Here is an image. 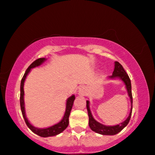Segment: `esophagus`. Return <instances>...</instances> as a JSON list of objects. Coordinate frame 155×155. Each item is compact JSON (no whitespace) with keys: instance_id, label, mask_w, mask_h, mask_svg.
Masks as SVG:
<instances>
[{"instance_id":"34e87169","label":"esophagus","mask_w":155,"mask_h":155,"mask_svg":"<svg viewBox=\"0 0 155 155\" xmlns=\"http://www.w3.org/2000/svg\"><path fill=\"white\" fill-rule=\"evenodd\" d=\"M86 88H84V87H81V88H80L79 89V94H81V95H84V94H86Z\"/></svg>"}]
</instances>
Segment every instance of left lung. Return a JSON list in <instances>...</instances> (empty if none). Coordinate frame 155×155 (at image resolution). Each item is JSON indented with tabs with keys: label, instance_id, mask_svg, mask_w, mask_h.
Wrapping results in <instances>:
<instances>
[{
	"label": "left lung",
	"instance_id": "left-lung-1",
	"mask_svg": "<svg viewBox=\"0 0 155 155\" xmlns=\"http://www.w3.org/2000/svg\"><path fill=\"white\" fill-rule=\"evenodd\" d=\"M109 79H115V78H119L122 81L124 82L125 87H126L127 94L130 98V103H131V109L130 112L129 116L127 118L123 121V123H120L119 125H114V126H108V125H103L101 123H98L96 120L94 118L93 115L91 114V112L89 108V101H86V108H87L88 110V117H89V122H88V125H89L90 128L93 131L96 132V133L101 134V135H116L118 133H120L126 125L128 124L130 120V117L132 115V110H133V96H132V91H131V81L128 75L125 72V69H123V66L120 64L118 61H115V68L114 71L113 72L112 76H108Z\"/></svg>",
	"mask_w": 155,
	"mask_h": 155
}]
</instances>
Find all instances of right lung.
Segmentation results:
<instances>
[{
	"instance_id": "right-lung-1",
	"label": "right lung",
	"mask_w": 155,
	"mask_h": 155,
	"mask_svg": "<svg viewBox=\"0 0 155 155\" xmlns=\"http://www.w3.org/2000/svg\"><path fill=\"white\" fill-rule=\"evenodd\" d=\"M46 60L45 58H40L36 59L35 61H33L31 64L29 66V67L27 69L23 77L21 80V83H20V108H21V111L22 116L24 117L26 125H28V127L32 130L33 133H35L36 135H38L40 137H51V136H54L58 135V134L61 133V132H63L64 130L68 127L69 125V117L71 113L72 106H73L74 101L75 100V96L72 95L71 96H70L69 98H68L67 100V104H66V110L64 115L63 118L61 119L60 122L57 123V124L52 125L47 128H38V127H34L33 125L30 124V123L29 122L28 118H27L26 115H25V103H24V82L25 81V79L29 74V72L30 71L31 69L35 68L36 67H38L42 64L44 61Z\"/></svg>"
}]
</instances>
